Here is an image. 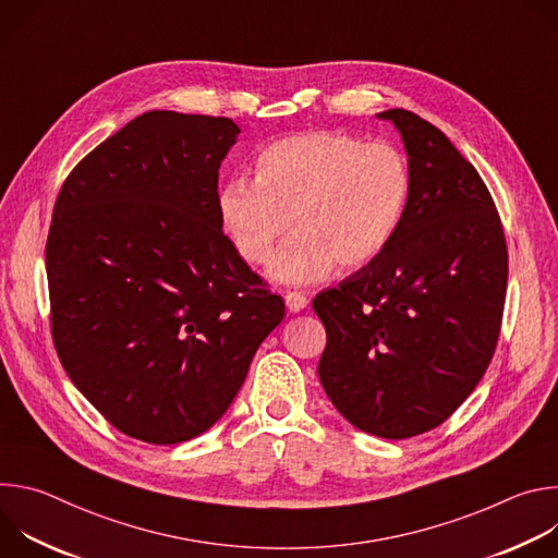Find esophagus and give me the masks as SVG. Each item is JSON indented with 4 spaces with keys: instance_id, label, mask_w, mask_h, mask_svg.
<instances>
[{
    "instance_id": "34e87169",
    "label": "esophagus",
    "mask_w": 558,
    "mask_h": 558,
    "mask_svg": "<svg viewBox=\"0 0 558 558\" xmlns=\"http://www.w3.org/2000/svg\"><path fill=\"white\" fill-rule=\"evenodd\" d=\"M284 302H287V308H289L291 313H300L302 308H306L308 298H306L304 293H300V291H287V293H284Z\"/></svg>"
}]
</instances>
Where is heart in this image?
Returning a JSON list of instances; mask_svg holds the SVG:
<instances>
[{
    "label": "heart",
    "instance_id": "1",
    "mask_svg": "<svg viewBox=\"0 0 558 558\" xmlns=\"http://www.w3.org/2000/svg\"><path fill=\"white\" fill-rule=\"evenodd\" d=\"M411 194L407 156L390 143L323 130L271 143L256 163V183L231 179L218 192V214L235 252L252 265L271 258L284 284H311L373 263L392 241Z\"/></svg>",
    "mask_w": 558,
    "mask_h": 558
}]
</instances>
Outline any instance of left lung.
<instances>
[{
    "label": "left lung",
    "mask_w": 558,
    "mask_h": 558,
    "mask_svg": "<svg viewBox=\"0 0 558 558\" xmlns=\"http://www.w3.org/2000/svg\"><path fill=\"white\" fill-rule=\"evenodd\" d=\"M377 119L402 134L411 194L388 247L315 295L327 329L317 375L355 428L409 439L444 424L484 377L508 250L486 183L448 136L402 108Z\"/></svg>",
    "instance_id": "obj_1"
}]
</instances>
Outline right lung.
Listing matches in <instances>:
<instances>
[{"instance_id": "obj_1", "label": "right lung", "mask_w": 558, "mask_h": 558, "mask_svg": "<svg viewBox=\"0 0 558 558\" xmlns=\"http://www.w3.org/2000/svg\"><path fill=\"white\" fill-rule=\"evenodd\" d=\"M231 119L151 110L65 179L46 243L57 355L121 433L179 444L241 390L284 302L222 233Z\"/></svg>"}]
</instances>
